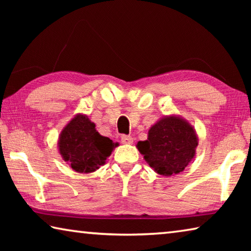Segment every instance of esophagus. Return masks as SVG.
Here are the masks:
<instances>
[{"mask_svg": "<svg viewBox=\"0 0 251 251\" xmlns=\"http://www.w3.org/2000/svg\"><path fill=\"white\" fill-rule=\"evenodd\" d=\"M122 143L123 144H125V145H130V144H133V142H134V139H133V137H131V136H127V135H123L122 136Z\"/></svg>", "mask_w": 251, "mask_h": 251, "instance_id": "obj_1", "label": "esophagus"}]
</instances>
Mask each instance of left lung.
<instances>
[{"mask_svg":"<svg viewBox=\"0 0 251 251\" xmlns=\"http://www.w3.org/2000/svg\"><path fill=\"white\" fill-rule=\"evenodd\" d=\"M198 136L194 126L179 115H167L148 130L146 141L137 143V150L146 163L163 176L181 173L196 155Z\"/></svg>","mask_w":251,"mask_h":251,"instance_id":"8db88e82","label":"left lung"}]
</instances>
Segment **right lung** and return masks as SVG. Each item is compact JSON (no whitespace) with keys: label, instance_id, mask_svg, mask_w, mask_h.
<instances>
[{"label":"right lung","instance_id":"right-lung-1","mask_svg":"<svg viewBox=\"0 0 251 251\" xmlns=\"http://www.w3.org/2000/svg\"><path fill=\"white\" fill-rule=\"evenodd\" d=\"M118 146L112 139L101 136L87 115L76 114L63 127L57 147L63 160L79 174L93 173L106 163V158Z\"/></svg>","mask_w":251,"mask_h":251}]
</instances>
